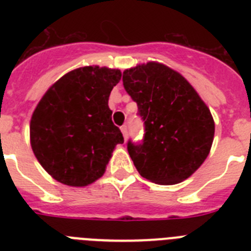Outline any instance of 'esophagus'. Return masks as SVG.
<instances>
[{
	"label": "esophagus",
	"instance_id": "34e87169",
	"mask_svg": "<svg viewBox=\"0 0 251 251\" xmlns=\"http://www.w3.org/2000/svg\"><path fill=\"white\" fill-rule=\"evenodd\" d=\"M122 133H123V137H124V141H127V136H128V130H127V126H122L121 127Z\"/></svg>",
	"mask_w": 251,
	"mask_h": 251
}]
</instances>
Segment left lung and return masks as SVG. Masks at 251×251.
Segmentation results:
<instances>
[{"mask_svg":"<svg viewBox=\"0 0 251 251\" xmlns=\"http://www.w3.org/2000/svg\"><path fill=\"white\" fill-rule=\"evenodd\" d=\"M123 85L145 121L143 143L128 142L137 171L159 185L182 182L211 150L215 122L208 106L182 75L157 61L124 70Z\"/></svg>","mask_w":251,"mask_h":251,"instance_id":"1","label":"left lung"}]
</instances>
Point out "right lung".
<instances>
[{
	"label": "right lung",
	"instance_id": "obj_1",
	"mask_svg": "<svg viewBox=\"0 0 251 251\" xmlns=\"http://www.w3.org/2000/svg\"><path fill=\"white\" fill-rule=\"evenodd\" d=\"M121 77L119 69L83 66L63 75L40 99L30 122L31 148L57 182L72 187L95 182L124 142L108 105Z\"/></svg>",
	"mask_w": 251,
	"mask_h": 251
}]
</instances>
